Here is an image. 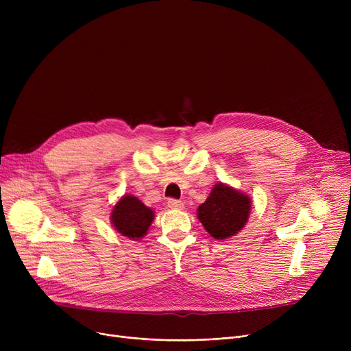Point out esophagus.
<instances>
[{"instance_id": "1", "label": "esophagus", "mask_w": 351, "mask_h": 351, "mask_svg": "<svg viewBox=\"0 0 351 351\" xmlns=\"http://www.w3.org/2000/svg\"><path fill=\"white\" fill-rule=\"evenodd\" d=\"M168 208H169V209H182V208H183V204H182L180 200L169 199V200H168Z\"/></svg>"}]
</instances>
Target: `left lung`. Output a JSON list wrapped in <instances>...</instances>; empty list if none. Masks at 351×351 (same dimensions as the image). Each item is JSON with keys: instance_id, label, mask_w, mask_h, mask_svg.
<instances>
[{"instance_id": "left-lung-1", "label": "left lung", "mask_w": 351, "mask_h": 351, "mask_svg": "<svg viewBox=\"0 0 351 351\" xmlns=\"http://www.w3.org/2000/svg\"><path fill=\"white\" fill-rule=\"evenodd\" d=\"M252 210L249 195L219 182L197 210V219L216 241L236 236L247 223Z\"/></svg>"}]
</instances>
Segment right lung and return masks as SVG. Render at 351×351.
Returning a JSON list of instances; mask_svg holds the SVG:
<instances>
[{"instance_id":"obj_1","label":"right lung","mask_w":351,"mask_h":351,"mask_svg":"<svg viewBox=\"0 0 351 351\" xmlns=\"http://www.w3.org/2000/svg\"><path fill=\"white\" fill-rule=\"evenodd\" d=\"M110 225L114 229L132 241L142 239L155 219V212L147 208L134 195H123L110 212Z\"/></svg>"}]
</instances>
